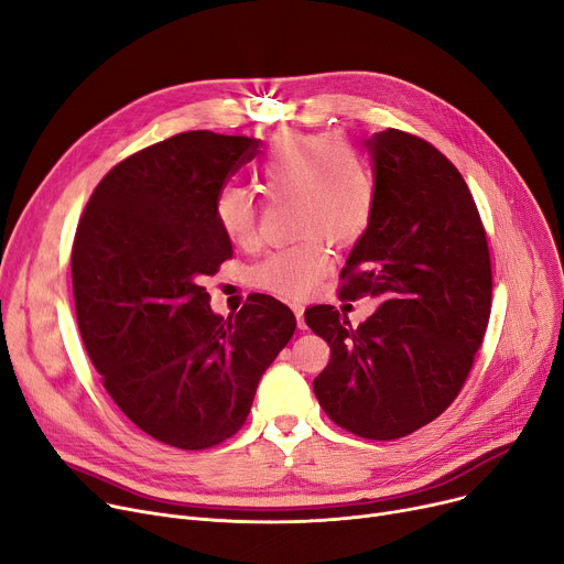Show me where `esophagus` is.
I'll return each instance as SVG.
<instances>
[{
	"instance_id": "obj_1",
	"label": "esophagus",
	"mask_w": 564,
	"mask_h": 564,
	"mask_svg": "<svg viewBox=\"0 0 564 564\" xmlns=\"http://www.w3.org/2000/svg\"><path fill=\"white\" fill-rule=\"evenodd\" d=\"M292 311H294V315H297L300 329H306V322H304V306H302V304H292Z\"/></svg>"
}]
</instances>
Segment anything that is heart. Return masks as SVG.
<instances>
[{
	"label": "heart",
	"instance_id": "b5f03b06",
	"mask_svg": "<svg viewBox=\"0 0 564 564\" xmlns=\"http://www.w3.org/2000/svg\"><path fill=\"white\" fill-rule=\"evenodd\" d=\"M267 200H290L294 242L253 264V283L288 300H302L329 270V243L349 245L366 232L375 210V177L357 145L327 132L279 134L253 171ZM213 215L232 245H251L258 207L253 198L226 185L217 192Z\"/></svg>",
	"mask_w": 564,
	"mask_h": 564
}]
</instances>
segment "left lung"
<instances>
[{"mask_svg":"<svg viewBox=\"0 0 564 564\" xmlns=\"http://www.w3.org/2000/svg\"><path fill=\"white\" fill-rule=\"evenodd\" d=\"M375 210L340 272V300L379 308L357 329L334 306L306 324L332 359L313 391L343 430L393 441L438 419L459 395L491 313L487 232L457 166L425 139L372 134Z\"/></svg>","mask_w":564,"mask_h":564,"instance_id":"left-lung-1","label":"left lung"}]
</instances>
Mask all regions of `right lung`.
<instances>
[{
    "label": "right lung",
    "instance_id": "obj_1",
    "mask_svg": "<svg viewBox=\"0 0 564 564\" xmlns=\"http://www.w3.org/2000/svg\"><path fill=\"white\" fill-rule=\"evenodd\" d=\"M258 139L181 132L118 162L73 242L75 313L102 387L148 436L219 446L247 423L262 372L297 319L270 294L219 317L205 279L232 258L213 205Z\"/></svg>",
    "mask_w": 564,
    "mask_h": 564
}]
</instances>
